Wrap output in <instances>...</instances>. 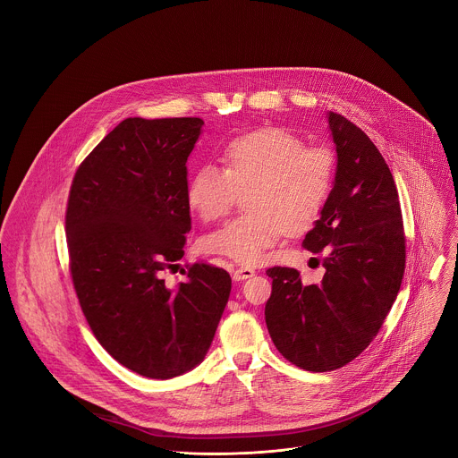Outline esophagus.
I'll use <instances>...</instances> for the list:
<instances>
[{"instance_id": "obj_1", "label": "esophagus", "mask_w": 458, "mask_h": 458, "mask_svg": "<svg viewBox=\"0 0 458 458\" xmlns=\"http://www.w3.org/2000/svg\"><path fill=\"white\" fill-rule=\"evenodd\" d=\"M255 276V270L253 268H248V267H239L232 272V277L233 281H244V279H250Z\"/></svg>"}]
</instances>
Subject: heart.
Returning a JSON list of instances; mask_svg holds the SVG:
<instances>
[{"label": "heart", "instance_id": "obj_1", "mask_svg": "<svg viewBox=\"0 0 458 458\" xmlns=\"http://www.w3.org/2000/svg\"><path fill=\"white\" fill-rule=\"evenodd\" d=\"M225 168L203 165L186 186V201L205 221L225 217L237 190L250 186L248 214L203 239L207 251L241 265L265 260L284 232L306 230L320 214L334 182L330 150L304 147L283 128L268 126L232 140L223 150Z\"/></svg>", "mask_w": 458, "mask_h": 458}]
</instances>
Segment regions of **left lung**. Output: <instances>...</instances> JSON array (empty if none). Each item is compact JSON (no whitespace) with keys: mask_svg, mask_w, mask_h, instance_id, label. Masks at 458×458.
Listing matches in <instances>:
<instances>
[{"mask_svg":"<svg viewBox=\"0 0 458 458\" xmlns=\"http://www.w3.org/2000/svg\"><path fill=\"white\" fill-rule=\"evenodd\" d=\"M337 154L332 190L302 244L324 253L320 284L270 268L265 318L276 348L306 371H332L360 355L401 290L406 242L397 186L359 126L328 112Z\"/></svg>","mask_w":458,"mask_h":458,"instance_id":"1","label":"left lung"}]
</instances>
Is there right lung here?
I'll return each mask as SVG.
<instances>
[{
  "mask_svg": "<svg viewBox=\"0 0 458 458\" xmlns=\"http://www.w3.org/2000/svg\"><path fill=\"white\" fill-rule=\"evenodd\" d=\"M199 117H128L78 168L67 208L71 272L99 344L150 378L199 366L226 308L232 279L195 263L170 288L191 228L186 161Z\"/></svg>",
  "mask_w": 458,
  "mask_h": 458,
  "instance_id": "right-lung-1",
  "label": "right lung"
}]
</instances>
